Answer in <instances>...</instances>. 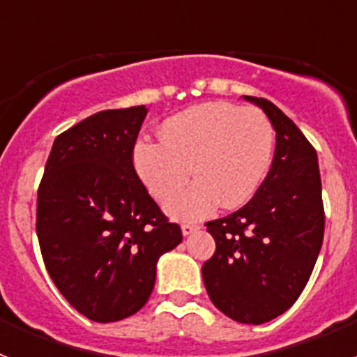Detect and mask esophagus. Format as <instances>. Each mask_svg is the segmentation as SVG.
I'll use <instances>...</instances> for the list:
<instances>
[{
  "instance_id": "1",
  "label": "esophagus",
  "mask_w": 357,
  "mask_h": 357,
  "mask_svg": "<svg viewBox=\"0 0 357 357\" xmlns=\"http://www.w3.org/2000/svg\"><path fill=\"white\" fill-rule=\"evenodd\" d=\"M197 230H198V227L191 225V223H184V225H182V234L184 236H191L193 232H197Z\"/></svg>"
}]
</instances>
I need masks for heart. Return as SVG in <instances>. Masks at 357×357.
<instances>
[{
  "label": "heart",
  "mask_w": 357,
  "mask_h": 357,
  "mask_svg": "<svg viewBox=\"0 0 357 357\" xmlns=\"http://www.w3.org/2000/svg\"><path fill=\"white\" fill-rule=\"evenodd\" d=\"M160 141L141 139L132 151L134 169L148 193L166 200V213L181 222L209 216L218 204L239 207L263 184L273 157V128L255 109L209 102L169 116Z\"/></svg>",
  "instance_id": "1"
}]
</instances>
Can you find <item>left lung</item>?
<instances>
[{"label": "left lung", "mask_w": 357, "mask_h": 357, "mask_svg": "<svg viewBox=\"0 0 357 357\" xmlns=\"http://www.w3.org/2000/svg\"><path fill=\"white\" fill-rule=\"evenodd\" d=\"M259 107L275 130L272 168L247 206L207 223L216 252L202 266L211 301L239 324L261 326L288 311L307 284L324 241L318 155L277 105Z\"/></svg>", "instance_id": "1"}]
</instances>
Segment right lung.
Listing matches in <instances>:
<instances>
[{
    "instance_id": "add662e5",
    "label": "right lung",
    "mask_w": 357,
    "mask_h": 357,
    "mask_svg": "<svg viewBox=\"0 0 357 357\" xmlns=\"http://www.w3.org/2000/svg\"><path fill=\"white\" fill-rule=\"evenodd\" d=\"M146 112L102 110L62 132L37 193L46 270L66 301L100 324L137 313L153 291L159 257L182 241L132 162Z\"/></svg>"
}]
</instances>
